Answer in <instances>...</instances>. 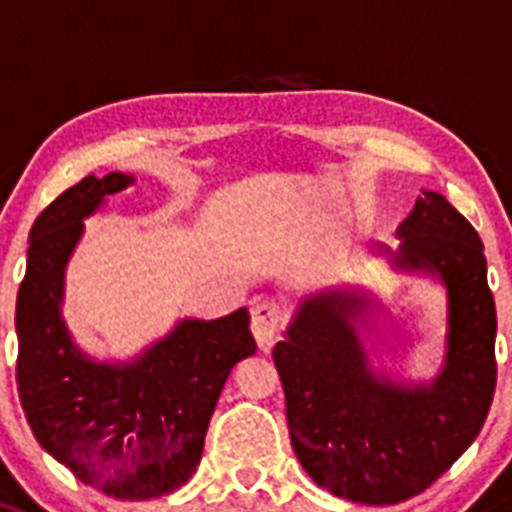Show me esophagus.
Instances as JSON below:
<instances>
[{
    "label": "esophagus",
    "mask_w": 512,
    "mask_h": 512,
    "mask_svg": "<svg viewBox=\"0 0 512 512\" xmlns=\"http://www.w3.org/2000/svg\"><path fill=\"white\" fill-rule=\"evenodd\" d=\"M282 325H285V310H282L280 302L275 300H265L260 305L252 307V335H255L257 345L262 350H270L272 345L277 342L280 337Z\"/></svg>",
    "instance_id": "34e87169"
}]
</instances>
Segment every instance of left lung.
Instances as JSON below:
<instances>
[{
  "instance_id": "1",
  "label": "left lung",
  "mask_w": 512,
  "mask_h": 512,
  "mask_svg": "<svg viewBox=\"0 0 512 512\" xmlns=\"http://www.w3.org/2000/svg\"><path fill=\"white\" fill-rule=\"evenodd\" d=\"M390 250L395 272L433 277L448 300L445 355L433 380L372 370L380 300L327 287L297 302L272 350L290 443L305 473L337 498L395 505L423 493L473 445L495 393V300L483 242L440 192L423 190ZM367 331V336L361 332Z\"/></svg>"
}]
</instances>
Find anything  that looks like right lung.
<instances>
[{
	"label": "right lung",
	"mask_w": 512,
	"mask_h": 512,
	"mask_svg": "<svg viewBox=\"0 0 512 512\" xmlns=\"http://www.w3.org/2000/svg\"><path fill=\"white\" fill-rule=\"evenodd\" d=\"M135 177L109 172L64 190L29 230L17 295V388L37 443L77 480L119 500H150L192 478L232 367L255 355L250 312L185 317L132 360H97L62 315L64 272L84 220Z\"/></svg>",
	"instance_id": "obj_1"
}]
</instances>
